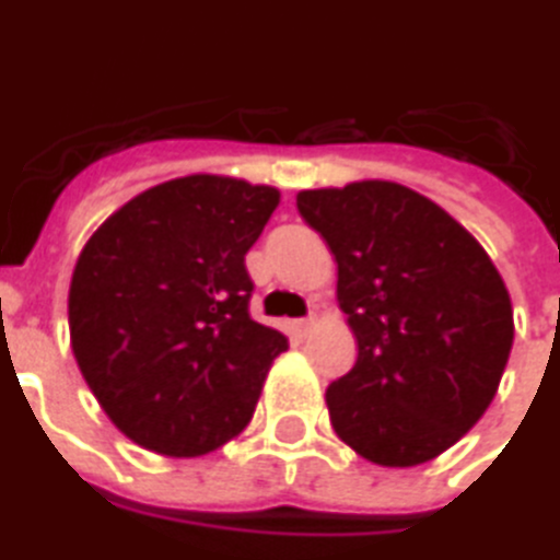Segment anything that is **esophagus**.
I'll return each mask as SVG.
<instances>
[{
	"label": "esophagus",
	"instance_id": "obj_1",
	"mask_svg": "<svg viewBox=\"0 0 560 560\" xmlns=\"http://www.w3.org/2000/svg\"><path fill=\"white\" fill-rule=\"evenodd\" d=\"M311 326H314V319H293V323H290V331L296 337H305L311 331Z\"/></svg>",
	"mask_w": 560,
	"mask_h": 560
}]
</instances>
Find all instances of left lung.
<instances>
[{
  "label": "left lung",
  "mask_w": 560,
  "mask_h": 560,
  "mask_svg": "<svg viewBox=\"0 0 560 560\" xmlns=\"http://www.w3.org/2000/svg\"><path fill=\"white\" fill-rule=\"evenodd\" d=\"M296 208L335 255L358 340L326 390L331 429L378 467L438 458L499 390L514 343L505 281L458 220L396 182L299 190Z\"/></svg>",
  "instance_id": "left-lung-1"
}]
</instances>
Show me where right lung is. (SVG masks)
<instances>
[{
  "instance_id": "right-lung-1",
  "label": "right lung",
  "mask_w": 560,
  "mask_h": 560,
  "mask_svg": "<svg viewBox=\"0 0 560 560\" xmlns=\"http://www.w3.org/2000/svg\"><path fill=\"white\" fill-rule=\"evenodd\" d=\"M279 190L173 178L128 199L84 243L70 281V343L128 441L196 458L246 429L288 337L249 317L246 252Z\"/></svg>"
}]
</instances>
